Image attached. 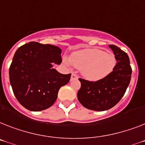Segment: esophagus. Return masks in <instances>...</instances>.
<instances>
[{"mask_svg": "<svg viewBox=\"0 0 145 145\" xmlns=\"http://www.w3.org/2000/svg\"><path fill=\"white\" fill-rule=\"evenodd\" d=\"M78 79V76L76 74L74 73H73L72 74H71V80H77Z\"/></svg>", "mask_w": 145, "mask_h": 145, "instance_id": "obj_1", "label": "esophagus"}]
</instances>
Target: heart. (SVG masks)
I'll return each mask as SVG.
<instances>
[{"label":"heart","instance_id":"1","mask_svg":"<svg viewBox=\"0 0 145 145\" xmlns=\"http://www.w3.org/2000/svg\"><path fill=\"white\" fill-rule=\"evenodd\" d=\"M67 64L71 63L81 70L84 78L90 81H99L105 78L116 66L115 56L105 53L99 48H86L73 52L70 59L65 58Z\"/></svg>","mask_w":145,"mask_h":145}]
</instances>
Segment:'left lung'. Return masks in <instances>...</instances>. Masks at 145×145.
<instances>
[{"instance_id": "1", "label": "left lung", "mask_w": 145, "mask_h": 145, "mask_svg": "<svg viewBox=\"0 0 145 145\" xmlns=\"http://www.w3.org/2000/svg\"><path fill=\"white\" fill-rule=\"evenodd\" d=\"M109 47L117 61L110 74L96 82L79 79L81 87L77 98L85 108L90 110L103 111L115 106L123 97L131 81L132 69L127 53L114 45Z\"/></svg>"}]
</instances>
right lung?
I'll use <instances>...</instances> for the list:
<instances>
[{
	"instance_id": "1",
	"label": "right lung",
	"mask_w": 145,
	"mask_h": 145,
	"mask_svg": "<svg viewBox=\"0 0 145 145\" xmlns=\"http://www.w3.org/2000/svg\"><path fill=\"white\" fill-rule=\"evenodd\" d=\"M62 50L56 46L29 42L15 52L9 67V80L16 99L31 111L47 109L57 98L58 91L71 79L52 68L60 64Z\"/></svg>"
}]
</instances>
